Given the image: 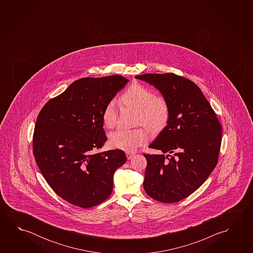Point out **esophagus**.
I'll use <instances>...</instances> for the list:
<instances>
[{
	"mask_svg": "<svg viewBox=\"0 0 253 253\" xmlns=\"http://www.w3.org/2000/svg\"><path fill=\"white\" fill-rule=\"evenodd\" d=\"M135 154H136L135 153L127 152V153H126V156H127V159H128V160H130V159H132V158L135 156Z\"/></svg>",
	"mask_w": 253,
	"mask_h": 253,
	"instance_id": "1",
	"label": "esophagus"
}]
</instances>
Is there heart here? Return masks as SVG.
<instances>
[{"label":"heart","mask_w":253,"mask_h":253,"mask_svg":"<svg viewBox=\"0 0 253 253\" xmlns=\"http://www.w3.org/2000/svg\"><path fill=\"white\" fill-rule=\"evenodd\" d=\"M121 100L128 107L139 111L138 124L144 125L153 131L165 128L169 118V104L162 96L153 95L149 88L140 84H132L123 93ZM104 125L113 128L117 122L116 107L113 101L108 102L102 112ZM149 134L145 128H118L111 133L109 141L111 145L126 152H133L138 146L147 143Z\"/></svg>","instance_id":"obj_1"}]
</instances>
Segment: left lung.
I'll use <instances>...</instances> for the list:
<instances>
[{"mask_svg": "<svg viewBox=\"0 0 253 253\" xmlns=\"http://www.w3.org/2000/svg\"><path fill=\"white\" fill-rule=\"evenodd\" d=\"M162 92L169 107L168 125L149 147L162 154L145 153L144 189L152 199L174 203L197 191L214 169L222 128L199 87L174 74L136 76Z\"/></svg>", "mask_w": 253, "mask_h": 253, "instance_id": "8db88e82", "label": "left lung"}]
</instances>
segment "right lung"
<instances>
[{
  "instance_id": "1",
  "label": "right lung",
  "mask_w": 253,
  "mask_h": 253,
  "mask_svg": "<svg viewBox=\"0 0 253 253\" xmlns=\"http://www.w3.org/2000/svg\"><path fill=\"white\" fill-rule=\"evenodd\" d=\"M128 81L119 75L76 80L38 116L33 137L38 167L53 191L76 207L108 199L114 174L127 160L122 150L96 151L107 141L104 108Z\"/></svg>"
}]
</instances>
